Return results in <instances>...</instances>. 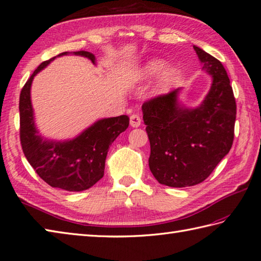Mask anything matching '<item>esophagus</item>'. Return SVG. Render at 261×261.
<instances>
[{"label": "esophagus", "mask_w": 261, "mask_h": 261, "mask_svg": "<svg viewBox=\"0 0 261 261\" xmlns=\"http://www.w3.org/2000/svg\"><path fill=\"white\" fill-rule=\"evenodd\" d=\"M141 124V117L138 114H132L130 116V125L134 127H138Z\"/></svg>", "instance_id": "obj_1"}]
</instances>
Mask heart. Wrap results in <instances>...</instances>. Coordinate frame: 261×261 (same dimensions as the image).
I'll use <instances>...</instances> for the list:
<instances>
[{
  "instance_id": "heart-1",
  "label": "heart",
  "mask_w": 261,
  "mask_h": 261,
  "mask_svg": "<svg viewBox=\"0 0 261 261\" xmlns=\"http://www.w3.org/2000/svg\"><path fill=\"white\" fill-rule=\"evenodd\" d=\"M166 68L165 61L155 59L148 61L146 64H144L141 68L136 71L132 74L131 81L132 84H139L142 81H147L150 79L156 78L157 75L160 76L158 79L157 89L158 90H165L167 87H170L172 84H174V81L177 79L178 72L175 68Z\"/></svg>"
}]
</instances>
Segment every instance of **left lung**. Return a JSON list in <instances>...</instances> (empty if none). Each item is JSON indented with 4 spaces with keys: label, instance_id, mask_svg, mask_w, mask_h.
<instances>
[{
    "label": "left lung",
    "instance_id": "8db88e82",
    "mask_svg": "<svg viewBox=\"0 0 261 261\" xmlns=\"http://www.w3.org/2000/svg\"><path fill=\"white\" fill-rule=\"evenodd\" d=\"M213 85L202 104L193 110L177 103L180 89L142 104V119L150 142L149 168L161 185L192 187L212 174L231 149L237 103L226 70L217 59L193 46Z\"/></svg>",
    "mask_w": 261,
    "mask_h": 261
}]
</instances>
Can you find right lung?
<instances>
[{
	"label": "right lung",
	"instance_id": "right-lung-1",
	"mask_svg": "<svg viewBox=\"0 0 261 261\" xmlns=\"http://www.w3.org/2000/svg\"><path fill=\"white\" fill-rule=\"evenodd\" d=\"M68 52L58 56L66 55ZM95 63V55L86 50L73 52ZM54 58L40 63L20 93V142L22 151L35 172L48 186L66 191H84L104 175L107 151L117 136L129 126V117L121 115L97 121L72 140H44L34 123L30 87L34 76Z\"/></svg>",
	"mask_w": 261,
	"mask_h": 261
}]
</instances>
